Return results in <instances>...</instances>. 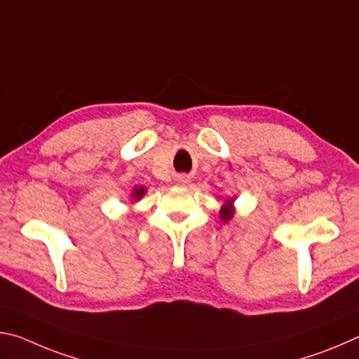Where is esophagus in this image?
<instances>
[{"mask_svg": "<svg viewBox=\"0 0 359 359\" xmlns=\"http://www.w3.org/2000/svg\"><path fill=\"white\" fill-rule=\"evenodd\" d=\"M179 182H180V184H185L187 179H185V177H180V179H179Z\"/></svg>", "mask_w": 359, "mask_h": 359, "instance_id": "1", "label": "esophagus"}]
</instances>
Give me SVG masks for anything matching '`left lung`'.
<instances>
[{
    "label": "left lung",
    "mask_w": 359,
    "mask_h": 359,
    "mask_svg": "<svg viewBox=\"0 0 359 359\" xmlns=\"http://www.w3.org/2000/svg\"><path fill=\"white\" fill-rule=\"evenodd\" d=\"M233 198H229L224 201V205L220 209V218L223 222H229L234 215V205H233Z\"/></svg>",
    "instance_id": "obj_1"
}]
</instances>
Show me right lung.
I'll use <instances>...</instances> for the list:
<instances>
[{"label": "right lung", "mask_w": 359, "mask_h": 359, "mask_svg": "<svg viewBox=\"0 0 359 359\" xmlns=\"http://www.w3.org/2000/svg\"><path fill=\"white\" fill-rule=\"evenodd\" d=\"M144 194H145V187H136L135 190H133V198H135V201H139Z\"/></svg>", "instance_id": "1"}]
</instances>
